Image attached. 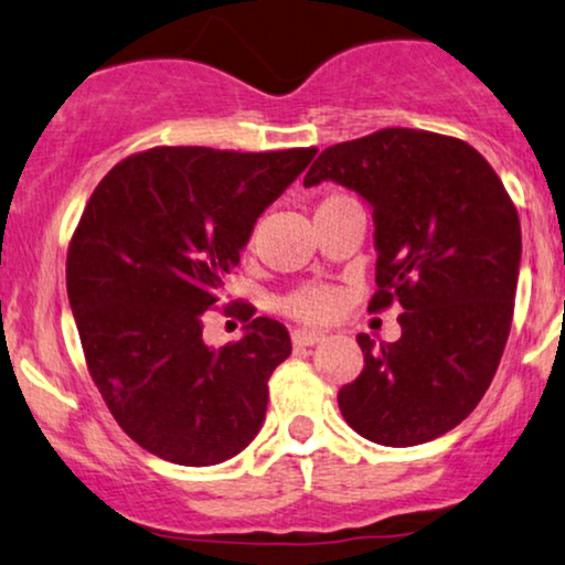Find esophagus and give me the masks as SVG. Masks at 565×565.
<instances>
[{"label": "esophagus", "instance_id": "34e87169", "mask_svg": "<svg viewBox=\"0 0 565 565\" xmlns=\"http://www.w3.org/2000/svg\"><path fill=\"white\" fill-rule=\"evenodd\" d=\"M322 333H318V330H295V333H291V343L295 345H315V343H320L322 341Z\"/></svg>", "mask_w": 565, "mask_h": 565}]
</instances>
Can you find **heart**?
I'll list each match as a JSON object with an SVG mask.
<instances>
[{"label": "heart", "mask_w": 565, "mask_h": 565, "mask_svg": "<svg viewBox=\"0 0 565 565\" xmlns=\"http://www.w3.org/2000/svg\"><path fill=\"white\" fill-rule=\"evenodd\" d=\"M330 199H338V195H330ZM341 302L343 297L335 287H328V284H310V287H302L291 291L289 297H284L281 310L302 322H328L338 310H341Z\"/></svg>", "instance_id": "heart-1"}]
</instances>
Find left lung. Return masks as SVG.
I'll list each match as a JSON object with an SVG mask.
<instances>
[{
  "label": "left lung",
  "instance_id": "obj_1",
  "mask_svg": "<svg viewBox=\"0 0 565 565\" xmlns=\"http://www.w3.org/2000/svg\"><path fill=\"white\" fill-rule=\"evenodd\" d=\"M335 180L370 201L377 291L401 338L356 341L364 372L338 393L345 424L385 447L452 431L476 411L507 345L522 258L514 201L468 141L382 129L322 149L305 185Z\"/></svg>",
  "mask_w": 565,
  "mask_h": 565
}]
</instances>
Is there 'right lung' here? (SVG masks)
Instances as JSON below:
<instances>
[{
	"mask_svg": "<svg viewBox=\"0 0 565 565\" xmlns=\"http://www.w3.org/2000/svg\"><path fill=\"white\" fill-rule=\"evenodd\" d=\"M318 154L152 147L89 195L66 253V291L89 377L126 434L162 460L206 468L250 445L287 328L239 310L245 335L204 343L253 224Z\"/></svg>",
	"mask_w": 565,
	"mask_h": 565,
	"instance_id": "right-lung-1",
	"label": "right lung"
}]
</instances>
